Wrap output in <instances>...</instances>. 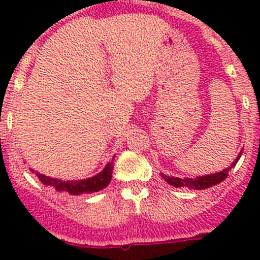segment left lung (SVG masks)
Segmentation results:
<instances>
[{"instance_id": "8db88e82", "label": "left lung", "mask_w": 260, "mask_h": 260, "mask_svg": "<svg viewBox=\"0 0 260 260\" xmlns=\"http://www.w3.org/2000/svg\"><path fill=\"white\" fill-rule=\"evenodd\" d=\"M241 155H242V153L238 155V157L236 158V161H233V164H232L228 169H224V171L219 172V173L216 174H208V176L198 177L197 180H191V178L181 180V178H177V177H168L165 176V174H161V176L169 185L174 186V187H183V186H186V187H191V189L197 190L207 189V187H211V186L217 185V183H220L228 177V172L231 171V168H233L234 165L237 164L238 158L241 157Z\"/></svg>"}]
</instances>
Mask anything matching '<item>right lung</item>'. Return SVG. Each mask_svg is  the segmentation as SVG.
<instances>
[{
  "label": "right lung",
  "instance_id": "add662e5",
  "mask_svg": "<svg viewBox=\"0 0 260 260\" xmlns=\"http://www.w3.org/2000/svg\"><path fill=\"white\" fill-rule=\"evenodd\" d=\"M112 172H113V164L109 162L104 168V171L100 172L96 176L91 177L88 180L73 181V182L69 181V182H65V181L57 180V178H50V177L40 173H38V177L44 185L53 186L58 191H68L71 195H78L82 194V192H93L104 189L105 186L109 185L110 180H112Z\"/></svg>",
  "mask_w": 260,
  "mask_h": 260
}]
</instances>
